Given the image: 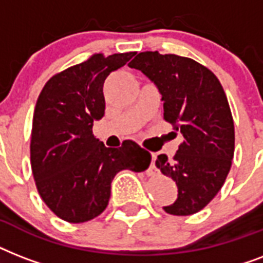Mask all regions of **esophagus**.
<instances>
[{"label":"esophagus","instance_id":"34e87169","mask_svg":"<svg viewBox=\"0 0 263 263\" xmlns=\"http://www.w3.org/2000/svg\"><path fill=\"white\" fill-rule=\"evenodd\" d=\"M154 161H156V158H154ZM154 161H153L152 166H150V175H157L158 173V171L156 169V165H154Z\"/></svg>","mask_w":263,"mask_h":263}]
</instances>
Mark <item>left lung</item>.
<instances>
[{
	"mask_svg": "<svg viewBox=\"0 0 263 263\" xmlns=\"http://www.w3.org/2000/svg\"><path fill=\"white\" fill-rule=\"evenodd\" d=\"M128 65L156 84L164 119L183 135L172 160L157 157V168L175 180L179 192L164 210L173 216L198 213L220 191L232 165L235 127L224 88L210 69L187 57L143 51Z\"/></svg>",
	"mask_w": 263,
	"mask_h": 263,
	"instance_id": "8db88e82",
	"label": "left lung"
}]
</instances>
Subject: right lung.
<instances>
[{
	"label": "right lung",
	"mask_w": 263,
	"mask_h": 263,
	"mask_svg": "<svg viewBox=\"0 0 263 263\" xmlns=\"http://www.w3.org/2000/svg\"><path fill=\"white\" fill-rule=\"evenodd\" d=\"M135 51L87 61L49 79L36 101L31 132V168L47 208L61 220L86 222L106 209L115 176L129 169L143 172L152 156L132 140L106 147L92 134L105 115L103 83Z\"/></svg>",
	"instance_id": "1"
}]
</instances>
